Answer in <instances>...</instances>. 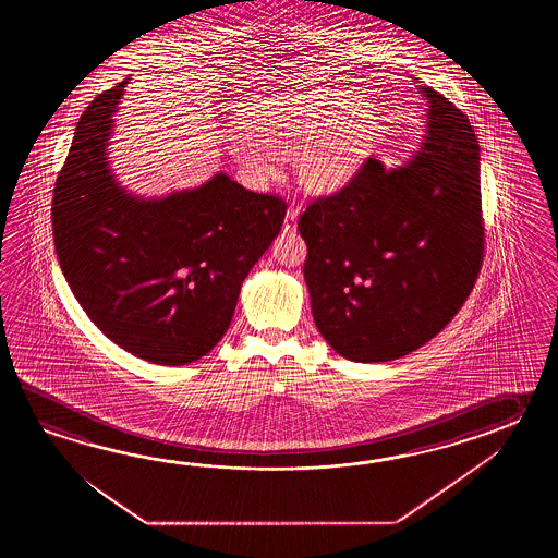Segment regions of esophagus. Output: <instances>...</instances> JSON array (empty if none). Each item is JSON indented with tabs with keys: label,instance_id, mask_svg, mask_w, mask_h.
Wrapping results in <instances>:
<instances>
[{
	"label": "esophagus",
	"instance_id": "1",
	"mask_svg": "<svg viewBox=\"0 0 558 558\" xmlns=\"http://www.w3.org/2000/svg\"><path fill=\"white\" fill-rule=\"evenodd\" d=\"M296 217H299V207H295V205H291V207H289V209H287V215H284V221H283L284 233H295Z\"/></svg>",
	"mask_w": 558,
	"mask_h": 558
}]
</instances>
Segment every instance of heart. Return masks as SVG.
<instances>
[{"label": "heart", "mask_w": 558, "mask_h": 558, "mask_svg": "<svg viewBox=\"0 0 558 558\" xmlns=\"http://www.w3.org/2000/svg\"><path fill=\"white\" fill-rule=\"evenodd\" d=\"M377 131L367 97L341 87L279 95L243 107L227 149L259 183L279 178L281 157L295 155L296 178L313 193H337L363 166Z\"/></svg>", "instance_id": "b5f03b06"}]
</instances>
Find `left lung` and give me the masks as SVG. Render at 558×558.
Masks as SVG:
<instances>
[{
	"label": "left lung",
	"mask_w": 558,
	"mask_h": 558,
	"mask_svg": "<svg viewBox=\"0 0 558 558\" xmlns=\"http://www.w3.org/2000/svg\"><path fill=\"white\" fill-rule=\"evenodd\" d=\"M425 130L403 166L368 157L351 183L299 217L305 281L325 341L385 363L457 315L483 262L481 154L469 119L427 85Z\"/></svg>",
	"instance_id": "8db88e82"
}]
</instances>
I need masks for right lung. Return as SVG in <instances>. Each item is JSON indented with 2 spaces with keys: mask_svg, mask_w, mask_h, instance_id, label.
<instances>
[{
  "mask_svg": "<svg viewBox=\"0 0 558 558\" xmlns=\"http://www.w3.org/2000/svg\"><path fill=\"white\" fill-rule=\"evenodd\" d=\"M125 85L94 99L75 128L53 190L56 253L107 339L155 365H187L226 335L287 207L223 171L163 197L125 190L107 155Z\"/></svg>",
  "mask_w": 558,
  "mask_h": 558,
  "instance_id": "obj_1",
  "label": "right lung"
}]
</instances>
